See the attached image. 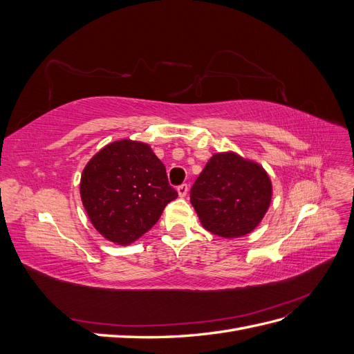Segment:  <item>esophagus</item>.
Here are the masks:
<instances>
[{"label": "esophagus", "mask_w": 354, "mask_h": 354, "mask_svg": "<svg viewBox=\"0 0 354 354\" xmlns=\"http://www.w3.org/2000/svg\"><path fill=\"white\" fill-rule=\"evenodd\" d=\"M187 190H189L187 185H181V186L177 187V194H178L180 198H185L187 195Z\"/></svg>", "instance_id": "1"}]
</instances>
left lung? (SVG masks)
<instances>
[{
	"label": "left lung",
	"mask_w": 354,
	"mask_h": 354,
	"mask_svg": "<svg viewBox=\"0 0 354 354\" xmlns=\"http://www.w3.org/2000/svg\"><path fill=\"white\" fill-rule=\"evenodd\" d=\"M272 196L263 165L233 151L214 153L190 190L202 227L226 239L242 238L259 226Z\"/></svg>",
	"instance_id": "8db88e82"
}]
</instances>
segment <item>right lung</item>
Listing matches in <instances>:
<instances>
[{
  "label": "right lung",
  "instance_id": "right-lung-1",
  "mask_svg": "<svg viewBox=\"0 0 354 354\" xmlns=\"http://www.w3.org/2000/svg\"><path fill=\"white\" fill-rule=\"evenodd\" d=\"M80 195L94 229L109 242L125 246L155 226L177 192L168 185L165 165L151 146L122 138L88 160Z\"/></svg>",
  "mask_w": 354,
  "mask_h": 354
}]
</instances>
